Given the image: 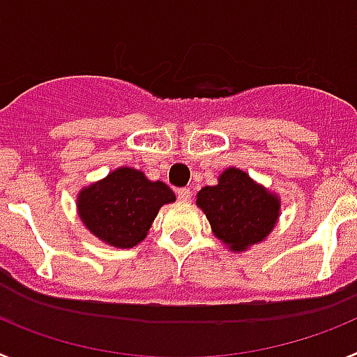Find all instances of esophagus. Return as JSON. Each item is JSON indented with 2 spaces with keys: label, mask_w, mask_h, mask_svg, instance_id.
I'll return each mask as SVG.
<instances>
[{
  "label": "esophagus",
  "mask_w": 357,
  "mask_h": 357,
  "mask_svg": "<svg viewBox=\"0 0 357 357\" xmlns=\"http://www.w3.org/2000/svg\"><path fill=\"white\" fill-rule=\"evenodd\" d=\"M176 197H178V200L181 202H189L191 200V191H189L188 188H182L176 191Z\"/></svg>",
  "instance_id": "obj_1"
}]
</instances>
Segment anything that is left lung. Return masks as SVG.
I'll return each mask as SVG.
<instances>
[{"instance_id":"left-lung-1","label":"left lung","mask_w":357,"mask_h":357,"mask_svg":"<svg viewBox=\"0 0 357 357\" xmlns=\"http://www.w3.org/2000/svg\"><path fill=\"white\" fill-rule=\"evenodd\" d=\"M211 230L230 252L239 254L272 234L280 216V197L255 182L247 172L230 166L218 184L197 193Z\"/></svg>"}]
</instances>
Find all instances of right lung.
<instances>
[{
  "label": "right lung",
  "instance_id": "right-lung-1",
  "mask_svg": "<svg viewBox=\"0 0 357 357\" xmlns=\"http://www.w3.org/2000/svg\"><path fill=\"white\" fill-rule=\"evenodd\" d=\"M175 193L160 181H150L128 166L78 191V218L91 234L109 247L132 248L146 238L151 223Z\"/></svg>",
  "mask_w": 357,
  "mask_h": 357
}]
</instances>
